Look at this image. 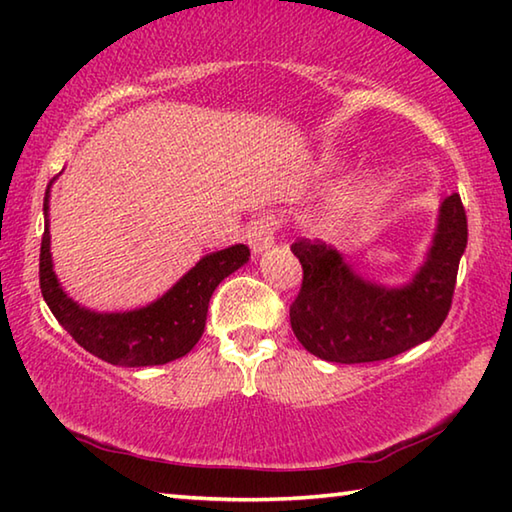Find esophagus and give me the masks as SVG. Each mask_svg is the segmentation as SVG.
Listing matches in <instances>:
<instances>
[{"label":"esophagus","mask_w":512,"mask_h":512,"mask_svg":"<svg viewBox=\"0 0 512 512\" xmlns=\"http://www.w3.org/2000/svg\"><path fill=\"white\" fill-rule=\"evenodd\" d=\"M273 219H268V216H259V219L253 221L248 230V246L253 250L255 255L264 253L273 246Z\"/></svg>","instance_id":"obj_1"}]
</instances>
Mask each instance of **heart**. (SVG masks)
<instances>
[{"instance_id": "heart-1", "label": "heart", "mask_w": 512, "mask_h": 512, "mask_svg": "<svg viewBox=\"0 0 512 512\" xmlns=\"http://www.w3.org/2000/svg\"><path fill=\"white\" fill-rule=\"evenodd\" d=\"M379 192H381V183L377 178L363 180L357 189H352L348 196L341 198V201L334 205L332 219L336 221V225H352L363 212L370 210L372 203L377 201Z\"/></svg>"}]
</instances>
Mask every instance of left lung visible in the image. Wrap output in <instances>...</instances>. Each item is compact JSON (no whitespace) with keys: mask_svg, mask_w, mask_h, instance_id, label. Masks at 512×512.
<instances>
[{"mask_svg":"<svg viewBox=\"0 0 512 512\" xmlns=\"http://www.w3.org/2000/svg\"><path fill=\"white\" fill-rule=\"evenodd\" d=\"M467 246L461 196L440 201L424 262L411 280L388 287L359 275L325 241H296L302 289L291 305V329L302 348L334 363L397 357L429 341L452 307L458 264Z\"/></svg>","mask_w":512,"mask_h":512,"instance_id":"1","label":"left lung"}]
</instances>
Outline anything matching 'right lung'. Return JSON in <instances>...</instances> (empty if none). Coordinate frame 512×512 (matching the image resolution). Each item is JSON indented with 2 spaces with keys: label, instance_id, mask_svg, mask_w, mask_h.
Returning a JSON list of instances; mask_svg holds the SVG:
<instances>
[{
  "label": "right lung",
  "instance_id": "add662e5",
  "mask_svg": "<svg viewBox=\"0 0 512 512\" xmlns=\"http://www.w3.org/2000/svg\"><path fill=\"white\" fill-rule=\"evenodd\" d=\"M42 210H45V235L40 246L42 298L58 323L83 350L112 366H162L185 357L203 336L214 289L250 259V250L244 244L216 250L198 259L167 293L146 307L94 311L69 298L58 282L51 259L49 189Z\"/></svg>",
  "mask_w": 512,
  "mask_h": 512
}]
</instances>
